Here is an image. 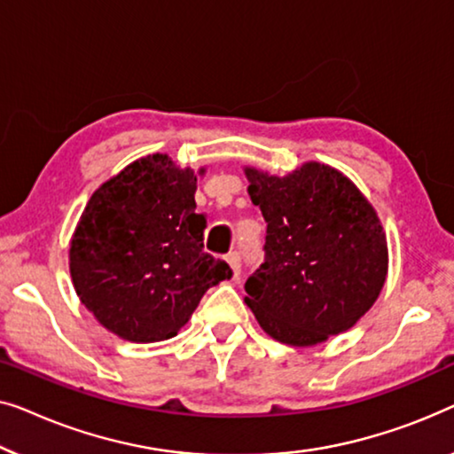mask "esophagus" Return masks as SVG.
I'll use <instances>...</instances> for the list:
<instances>
[{"label": "esophagus", "mask_w": 454, "mask_h": 454, "mask_svg": "<svg viewBox=\"0 0 454 454\" xmlns=\"http://www.w3.org/2000/svg\"><path fill=\"white\" fill-rule=\"evenodd\" d=\"M226 261H228V265L232 267L234 278H239L240 276V251H230L226 254Z\"/></svg>", "instance_id": "34e87169"}]
</instances>
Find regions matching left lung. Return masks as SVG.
Masks as SVG:
<instances>
[{
	"label": "left lung",
	"mask_w": 454,
	"mask_h": 454,
	"mask_svg": "<svg viewBox=\"0 0 454 454\" xmlns=\"http://www.w3.org/2000/svg\"><path fill=\"white\" fill-rule=\"evenodd\" d=\"M245 175L267 222L265 259L245 284L261 329L304 348L354 327L387 279V236L374 207L327 164L306 162L288 176Z\"/></svg>",
	"instance_id": "left-lung-1"
}]
</instances>
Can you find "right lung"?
I'll return each instance as SVG.
<instances>
[{
	"label": "right lung",
	"instance_id": "obj_1",
	"mask_svg": "<svg viewBox=\"0 0 454 454\" xmlns=\"http://www.w3.org/2000/svg\"><path fill=\"white\" fill-rule=\"evenodd\" d=\"M197 176L166 154L131 162L94 191L75 226L69 271L82 304L127 341L175 337L203 294L232 278L203 251Z\"/></svg>",
	"mask_w": 454,
	"mask_h": 454
}]
</instances>
